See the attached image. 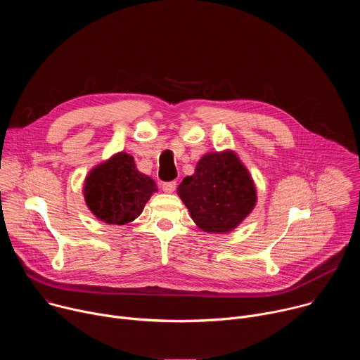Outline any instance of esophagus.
Masks as SVG:
<instances>
[{
    "label": "esophagus",
    "instance_id": "34e87169",
    "mask_svg": "<svg viewBox=\"0 0 360 360\" xmlns=\"http://www.w3.org/2000/svg\"><path fill=\"white\" fill-rule=\"evenodd\" d=\"M175 189H176V182H175V181H172V182H164V184H162V191L167 192V193H172Z\"/></svg>",
    "mask_w": 360,
    "mask_h": 360
}]
</instances>
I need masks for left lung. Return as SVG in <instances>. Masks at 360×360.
<instances>
[{
	"mask_svg": "<svg viewBox=\"0 0 360 360\" xmlns=\"http://www.w3.org/2000/svg\"><path fill=\"white\" fill-rule=\"evenodd\" d=\"M178 195L196 226L208 233L236 229L258 200L252 175L232 149L205 153Z\"/></svg>",
	"mask_w": 360,
	"mask_h": 360,
	"instance_id": "1",
	"label": "left lung"
}]
</instances>
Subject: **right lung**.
<instances>
[{"instance_id": "1", "label": "right lung", "mask_w": 360, "mask_h": 360, "mask_svg": "<svg viewBox=\"0 0 360 360\" xmlns=\"http://www.w3.org/2000/svg\"><path fill=\"white\" fill-rule=\"evenodd\" d=\"M157 191L155 181L139 172L134 157L124 150L95 165L86 174L82 188L92 215L118 226L136 219Z\"/></svg>"}]
</instances>
